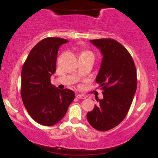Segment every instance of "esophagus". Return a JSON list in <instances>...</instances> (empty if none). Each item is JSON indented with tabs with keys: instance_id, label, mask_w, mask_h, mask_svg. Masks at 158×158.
<instances>
[{
	"instance_id": "34e87169",
	"label": "esophagus",
	"mask_w": 158,
	"mask_h": 158,
	"mask_svg": "<svg viewBox=\"0 0 158 158\" xmlns=\"http://www.w3.org/2000/svg\"><path fill=\"white\" fill-rule=\"evenodd\" d=\"M76 97L77 98H81V99H85L86 98L85 96H84V95H81V94H77Z\"/></svg>"
}]
</instances>
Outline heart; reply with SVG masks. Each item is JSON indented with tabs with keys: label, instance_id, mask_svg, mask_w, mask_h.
<instances>
[{
	"label": "heart",
	"instance_id": "heart-1",
	"mask_svg": "<svg viewBox=\"0 0 158 158\" xmlns=\"http://www.w3.org/2000/svg\"><path fill=\"white\" fill-rule=\"evenodd\" d=\"M81 55H92V56H94V53H93L91 51H88V50L83 51V52L81 53Z\"/></svg>",
	"mask_w": 158,
	"mask_h": 158
}]
</instances>
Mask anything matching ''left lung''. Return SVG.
I'll return each mask as SVG.
<instances>
[{
    "label": "left lung",
    "instance_id": "left-lung-1",
    "mask_svg": "<svg viewBox=\"0 0 158 158\" xmlns=\"http://www.w3.org/2000/svg\"><path fill=\"white\" fill-rule=\"evenodd\" d=\"M103 55L96 81L103 90V99L87 114L94 129L105 131L122 122L128 113L137 90V72L131 56L117 41L111 39L90 40Z\"/></svg>",
    "mask_w": 158,
    "mask_h": 158
}]
</instances>
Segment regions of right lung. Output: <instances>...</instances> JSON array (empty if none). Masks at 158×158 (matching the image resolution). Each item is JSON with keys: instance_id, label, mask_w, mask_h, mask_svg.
<instances>
[{"instance_id": "obj_1", "label": "right lung", "mask_w": 158, "mask_h": 158, "mask_svg": "<svg viewBox=\"0 0 158 158\" xmlns=\"http://www.w3.org/2000/svg\"><path fill=\"white\" fill-rule=\"evenodd\" d=\"M68 42L62 38H45L30 51L21 70V96L33 119L44 126L60 122L75 98V93L51 84L56 71L58 49Z\"/></svg>"}]
</instances>
